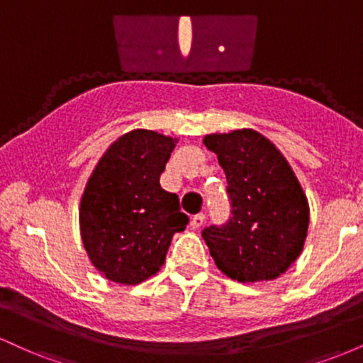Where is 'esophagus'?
<instances>
[{"label":"esophagus","mask_w":363,"mask_h":363,"mask_svg":"<svg viewBox=\"0 0 363 363\" xmlns=\"http://www.w3.org/2000/svg\"><path fill=\"white\" fill-rule=\"evenodd\" d=\"M203 222H205V215L203 213H198L194 215L193 218H191V227L193 228H199L203 225Z\"/></svg>","instance_id":"obj_1"}]
</instances>
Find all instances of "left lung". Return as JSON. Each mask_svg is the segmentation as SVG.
<instances>
[{"label": "left lung", "instance_id": "8db88e82", "mask_svg": "<svg viewBox=\"0 0 363 363\" xmlns=\"http://www.w3.org/2000/svg\"><path fill=\"white\" fill-rule=\"evenodd\" d=\"M228 182L232 216L206 227L203 239L216 268L242 283L274 280L301 256L309 228V201L281 152L254 129L211 133Z\"/></svg>", "mask_w": 363, "mask_h": 363}]
</instances>
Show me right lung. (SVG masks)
<instances>
[{"instance_id":"add662e5","label":"right lung","mask_w":363,"mask_h":363,"mask_svg":"<svg viewBox=\"0 0 363 363\" xmlns=\"http://www.w3.org/2000/svg\"><path fill=\"white\" fill-rule=\"evenodd\" d=\"M177 138L150 129L119 136L95 165L80 199V234L91 264L107 280L138 285L165 262L186 228L179 198L160 187Z\"/></svg>"}]
</instances>
